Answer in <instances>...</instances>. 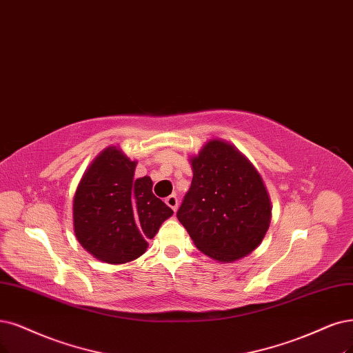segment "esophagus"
Returning <instances> with one entry per match:
<instances>
[{
  "label": "esophagus",
  "instance_id": "esophagus-1",
  "mask_svg": "<svg viewBox=\"0 0 353 353\" xmlns=\"http://www.w3.org/2000/svg\"><path fill=\"white\" fill-rule=\"evenodd\" d=\"M165 203L172 208V210L176 212L177 211V206H179V199H177V196L176 194H170L168 198H165Z\"/></svg>",
  "mask_w": 353,
  "mask_h": 353
}]
</instances>
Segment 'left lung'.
<instances>
[{
  "mask_svg": "<svg viewBox=\"0 0 353 353\" xmlns=\"http://www.w3.org/2000/svg\"><path fill=\"white\" fill-rule=\"evenodd\" d=\"M193 179L177 218L198 249L218 262H234L262 243L270 201L256 168L224 141H210L192 159Z\"/></svg>",
  "mask_w": 353,
  "mask_h": 353,
  "instance_id": "left-lung-1",
  "label": "left lung"
}]
</instances>
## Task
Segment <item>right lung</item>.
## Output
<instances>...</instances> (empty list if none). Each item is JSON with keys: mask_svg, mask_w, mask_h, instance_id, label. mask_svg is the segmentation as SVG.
<instances>
[{"mask_svg": "<svg viewBox=\"0 0 353 353\" xmlns=\"http://www.w3.org/2000/svg\"><path fill=\"white\" fill-rule=\"evenodd\" d=\"M137 163L116 147L88 167L74 196L75 236L101 262L121 265L145 253L164 221L173 215L152 193V180L135 179Z\"/></svg>", "mask_w": 353, "mask_h": 353, "instance_id": "right-lung-1", "label": "right lung"}]
</instances>
